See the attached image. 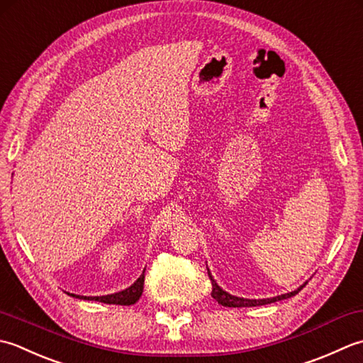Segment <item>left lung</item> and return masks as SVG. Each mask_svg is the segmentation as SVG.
<instances>
[{
  "label": "left lung",
  "instance_id": "8db88e82",
  "mask_svg": "<svg viewBox=\"0 0 363 363\" xmlns=\"http://www.w3.org/2000/svg\"><path fill=\"white\" fill-rule=\"evenodd\" d=\"M206 271H208V277L211 280V296L214 301H218V304L224 306V307H258V306H266V304H272V302H277V301H284L288 298H293V296L298 294L302 288L307 285V282L302 284L301 286L296 288V290L290 291V293H285V294H280V296H274V298H264V299H247V298H240V296H233L230 293H227L225 290H223L218 284L216 280L213 279L211 272L208 269V266H206Z\"/></svg>",
  "mask_w": 363,
  "mask_h": 363
}]
</instances>
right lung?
Returning <instances> with one entry per match:
<instances>
[{
	"instance_id": "1",
	"label": "right lung",
	"mask_w": 363,
	"mask_h": 363,
	"mask_svg": "<svg viewBox=\"0 0 363 363\" xmlns=\"http://www.w3.org/2000/svg\"><path fill=\"white\" fill-rule=\"evenodd\" d=\"M145 269L143 271V274L138 277V280L133 285H130L128 288H125L122 291H117L113 294H105V296H79V294H73V293H67L72 298L77 299H84V301H99L103 302V304H116V306H131L135 302L139 301L140 296H143V290H144V277H145Z\"/></svg>"
}]
</instances>
